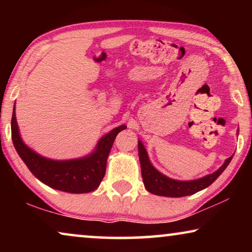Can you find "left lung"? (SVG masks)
Returning a JSON list of instances; mask_svg holds the SVG:
<instances>
[{"instance_id": "1", "label": "left lung", "mask_w": 252, "mask_h": 252, "mask_svg": "<svg viewBox=\"0 0 252 252\" xmlns=\"http://www.w3.org/2000/svg\"><path fill=\"white\" fill-rule=\"evenodd\" d=\"M139 158L141 164V172H142V179L144 187L151 194L166 196V197H184V196L192 195L202 189L209 187L217 180V178L225 171L228 164L232 160L233 156L227 158L225 163L218 171L215 173L206 175V177L192 181H178L165 177L155 168L148 158L147 151L144 149L143 144L139 141Z\"/></svg>"}]
</instances>
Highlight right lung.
I'll return each instance as SVG.
<instances>
[{"instance_id": "add662e5", "label": "right lung", "mask_w": 252, "mask_h": 252, "mask_svg": "<svg viewBox=\"0 0 252 252\" xmlns=\"http://www.w3.org/2000/svg\"><path fill=\"white\" fill-rule=\"evenodd\" d=\"M125 128L126 126L122 125L103 136L91 156L80 159L60 161L41 157L26 147L20 139L15 108L11 118L13 146L30 171L49 187L72 194H84L95 190L98 187L105 175L106 160L113 141L117 134Z\"/></svg>"}]
</instances>
